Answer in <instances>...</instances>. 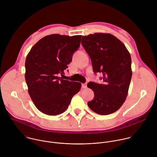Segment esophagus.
Returning a JSON list of instances; mask_svg holds the SVG:
<instances>
[{
  "mask_svg": "<svg viewBox=\"0 0 157 157\" xmlns=\"http://www.w3.org/2000/svg\"><path fill=\"white\" fill-rule=\"evenodd\" d=\"M81 87H82V88H83V89L86 88V87H87V83H86V82L82 83V84H81Z\"/></svg>",
  "mask_w": 157,
  "mask_h": 157,
  "instance_id": "obj_1",
  "label": "esophagus"
}]
</instances>
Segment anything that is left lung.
Here are the masks:
<instances>
[{
	"label": "left lung",
	"mask_w": 157,
	"mask_h": 157,
	"mask_svg": "<svg viewBox=\"0 0 157 157\" xmlns=\"http://www.w3.org/2000/svg\"><path fill=\"white\" fill-rule=\"evenodd\" d=\"M81 44L91 59L94 74L102 82H89L94 93L87 105L94 113L108 115L117 110L127 96L132 78L131 57L124 44L114 35L94 33L82 36Z\"/></svg>",
	"instance_id": "obj_1"
}]
</instances>
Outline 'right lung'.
Returning <instances> with one entry per match:
<instances>
[{
  "mask_svg": "<svg viewBox=\"0 0 157 157\" xmlns=\"http://www.w3.org/2000/svg\"><path fill=\"white\" fill-rule=\"evenodd\" d=\"M81 39V35H48L40 40L28 54L25 81L29 95L41 113L49 116L64 113L79 92L80 82L63 79V76Z\"/></svg>",
  "mask_w": 157,
  "mask_h": 157,
  "instance_id": "obj_1",
  "label": "right lung"
}]
</instances>
